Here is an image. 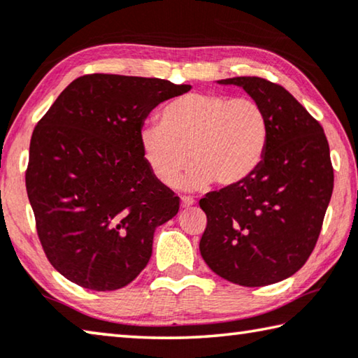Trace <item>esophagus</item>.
I'll return each instance as SVG.
<instances>
[{
	"instance_id": "1",
	"label": "esophagus",
	"mask_w": 358,
	"mask_h": 358,
	"mask_svg": "<svg viewBox=\"0 0 358 358\" xmlns=\"http://www.w3.org/2000/svg\"><path fill=\"white\" fill-rule=\"evenodd\" d=\"M192 206H194V199H192V197L189 196L181 197V208H189Z\"/></svg>"
}]
</instances>
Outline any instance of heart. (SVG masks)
<instances>
[{"instance_id":"heart-1","label":"heart","mask_w":358,"mask_h":358,"mask_svg":"<svg viewBox=\"0 0 358 358\" xmlns=\"http://www.w3.org/2000/svg\"><path fill=\"white\" fill-rule=\"evenodd\" d=\"M145 162L159 183L172 188L192 164L183 186L199 191L242 183L259 166L268 126L258 103L208 92L175 99L161 111V124L138 134Z\"/></svg>"}]
</instances>
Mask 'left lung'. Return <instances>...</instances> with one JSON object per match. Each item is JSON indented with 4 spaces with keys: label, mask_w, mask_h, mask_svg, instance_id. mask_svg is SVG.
<instances>
[{
    "label": "left lung",
    "mask_w": 358,
    "mask_h": 358,
    "mask_svg": "<svg viewBox=\"0 0 358 358\" xmlns=\"http://www.w3.org/2000/svg\"><path fill=\"white\" fill-rule=\"evenodd\" d=\"M218 83L242 87L259 105L268 138L250 177L199 201L207 215L199 250L226 280L271 285L301 269L319 239L334 181L330 146L320 124L279 84L257 76Z\"/></svg>",
    "instance_id": "1"
}]
</instances>
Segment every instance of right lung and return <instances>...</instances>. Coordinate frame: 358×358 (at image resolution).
Listing matches in <instances>:
<instances>
[{
	"label": "right lung",
	"instance_id": "right-lung-1",
	"mask_svg": "<svg viewBox=\"0 0 358 358\" xmlns=\"http://www.w3.org/2000/svg\"><path fill=\"white\" fill-rule=\"evenodd\" d=\"M159 78L86 75L33 130L25 173L36 231L50 264L76 285L111 292L146 268L152 236L178 213L140 148L155 108L188 92Z\"/></svg>",
	"mask_w": 358,
	"mask_h": 358
}]
</instances>
